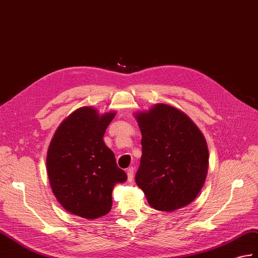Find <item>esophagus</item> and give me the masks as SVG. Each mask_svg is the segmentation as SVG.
Masks as SVG:
<instances>
[{
	"label": "esophagus",
	"instance_id": "1",
	"mask_svg": "<svg viewBox=\"0 0 258 258\" xmlns=\"http://www.w3.org/2000/svg\"><path fill=\"white\" fill-rule=\"evenodd\" d=\"M126 172H127V179H128V181L133 180V178H134V167H130V168H127Z\"/></svg>",
	"mask_w": 258,
	"mask_h": 258
}]
</instances>
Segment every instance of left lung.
<instances>
[{
  "label": "left lung",
  "instance_id": "obj_1",
  "mask_svg": "<svg viewBox=\"0 0 258 258\" xmlns=\"http://www.w3.org/2000/svg\"><path fill=\"white\" fill-rule=\"evenodd\" d=\"M142 158L135 180L152 208L172 212L192 202L205 184L209 152L205 136L185 113L157 103L135 114Z\"/></svg>",
  "mask_w": 258,
  "mask_h": 258
}]
</instances>
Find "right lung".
Listing matches in <instances>:
<instances>
[{"label": "right lung", "instance_id": "obj_1", "mask_svg": "<svg viewBox=\"0 0 258 258\" xmlns=\"http://www.w3.org/2000/svg\"><path fill=\"white\" fill-rule=\"evenodd\" d=\"M115 112L100 115L82 106L64 118L53 134L47 153V172L59 203L69 213L88 220L109 213L112 190L125 182L126 173L103 142Z\"/></svg>", "mask_w": 258, "mask_h": 258}]
</instances>
